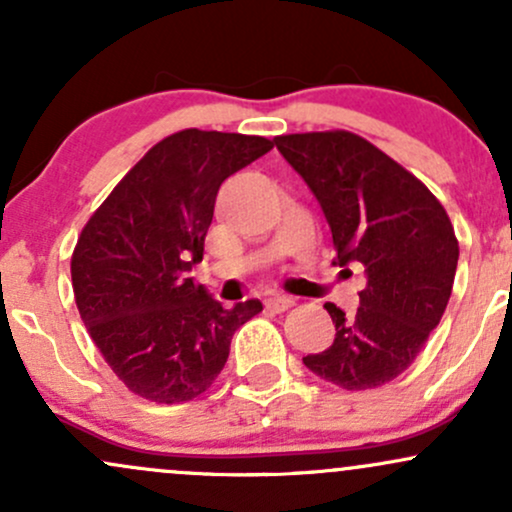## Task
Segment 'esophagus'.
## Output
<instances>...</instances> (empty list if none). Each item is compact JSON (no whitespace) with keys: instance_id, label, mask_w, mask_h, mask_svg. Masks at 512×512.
<instances>
[{"instance_id":"1","label":"esophagus","mask_w":512,"mask_h":512,"mask_svg":"<svg viewBox=\"0 0 512 512\" xmlns=\"http://www.w3.org/2000/svg\"><path fill=\"white\" fill-rule=\"evenodd\" d=\"M264 305H267L269 310H274V313H284V310H289L293 305V298L291 296H279V293H276V296H269L267 301H264Z\"/></svg>"}]
</instances>
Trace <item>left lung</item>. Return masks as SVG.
<instances>
[{
    "instance_id": "left-lung-1",
    "label": "left lung",
    "mask_w": 512,
    "mask_h": 512,
    "mask_svg": "<svg viewBox=\"0 0 512 512\" xmlns=\"http://www.w3.org/2000/svg\"><path fill=\"white\" fill-rule=\"evenodd\" d=\"M274 144L320 202L337 248L332 264L366 274L356 315L325 303L334 342L305 356V368L344 390L390 383L421 354L450 301L460 245L448 214L424 182L358 134H284Z\"/></svg>"
}]
</instances>
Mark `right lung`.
<instances>
[{
	"instance_id": "add662e5",
	"label": "right lung",
	"mask_w": 512,
	"mask_h": 512,
	"mask_svg": "<svg viewBox=\"0 0 512 512\" xmlns=\"http://www.w3.org/2000/svg\"><path fill=\"white\" fill-rule=\"evenodd\" d=\"M274 142L182 129L149 149L88 219L72 255L76 308L134 395L190 402L226 366L257 298L223 308L190 272L204 257L221 182Z\"/></svg>"
}]
</instances>
